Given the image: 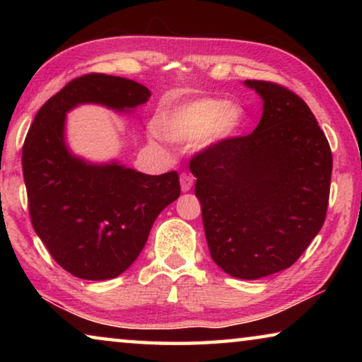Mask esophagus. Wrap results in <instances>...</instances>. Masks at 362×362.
<instances>
[{
  "instance_id": "esophagus-1",
  "label": "esophagus",
  "mask_w": 362,
  "mask_h": 362,
  "mask_svg": "<svg viewBox=\"0 0 362 362\" xmlns=\"http://www.w3.org/2000/svg\"><path fill=\"white\" fill-rule=\"evenodd\" d=\"M193 187V177L189 174H180V188L183 193H187Z\"/></svg>"
}]
</instances>
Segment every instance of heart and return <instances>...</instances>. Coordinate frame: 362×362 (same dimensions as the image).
Masks as SVG:
<instances>
[{
	"mask_svg": "<svg viewBox=\"0 0 362 362\" xmlns=\"http://www.w3.org/2000/svg\"><path fill=\"white\" fill-rule=\"evenodd\" d=\"M244 119L246 113L243 107L223 99L204 97L161 110L155 127L159 136L170 144L196 142L199 148H212L235 139L244 126Z\"/></svg>",
	"mask_w": 362,
	"mask_h": 362,
	"instance_id": "1",
	"label": "heart"
}]
</instances>
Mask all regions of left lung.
<instances>
[{
    "instance_id": "1",
    "label": "left lung",
    "mask_w": 362,
    "mask_h": 362,
    "mask_svg": "<svg viewBox=\"0 0 362 362\" xmlns=\"http://www.w3.org/2000/svg\"><path fill=\"white\" fill-rule=\"evenodd\" d=\"M263 100L244 137L189 163L212 260L238 279H259L297 262L326 218L332 153L298 95L268 81H244Z\"/></svg>"
}]
</instances>
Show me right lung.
I'll return each mask as SVG.
<instances>
[{"instance_id": "add662e5", "label": "right lung", "mask_w": 362, "mask_h": 362, "mask_svg": "<svg viewBox=\"0 0 362 362\" xmlns=\"http://www.w3.org/2000/svg\"><path fill=\"white\" fill-rule=\"evenodd\" d=\"M151 93L132 79L90 73L52 95L36 113L22 150L30 217L52 259L73 276H119L142 252L164 207L180 196L177 173L142 174L119 161L93 163L65 139L66 113L94 103L132 113Z\"/></svg>"}]
</instances>
